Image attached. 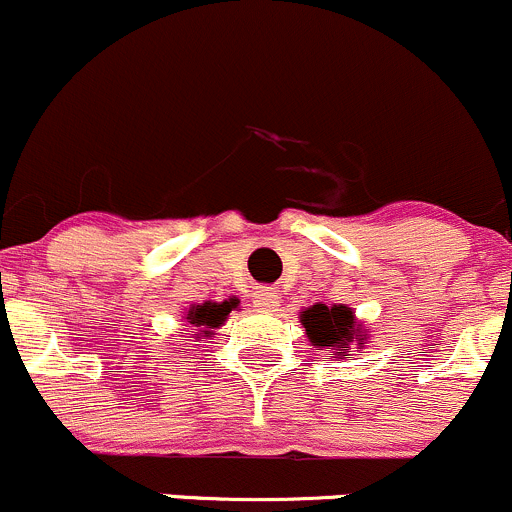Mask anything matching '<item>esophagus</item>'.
<instances>
[{
	"instance_id": "1",
	"label": "esophagus",
	"mask_w": 512,
	"mask_h": 512,
	"mask_svg": "<svg viewBox=\"0 0 512 512\" xmlns=\"http://www.w3.org/2000/svg\"><path fill=\"white\" fill-rule=\"evenodd\" d=\"M252 304H255L257 309H262V311H272V309H277V306H279V297H277V292H274V289L262 287V289H257L255 297H252Z\"/></svg>"
}]
</instances>
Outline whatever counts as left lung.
<instances>
[{
  "mask_svg": "<svg viewBox=\"0 0 512 512\" xmlns=\"http://www.w3.org/2000/svg\"><path fill=\"white\" fill-rule=\"evenodd\" d=\"M301 324H304L306 336H309V341L314 343L316 351L324 346L343 348V351H346L353 333H358L353 311L343 304L338 306L314 304L311 309L301 311Z\"/></svg>",
  "mask_w": 512,
  "mask_h": 512,
  "instance_id": "1",
  "label": "left lung"
}]
</instances>
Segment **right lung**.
<instances>
[{
    "label": "right lung",
    "mask_w": 512,
    "mask_h": 512,
    "mask_svg": "<svg viewBox=\"0 0 512 512\" xmlns=\"http://www.w3.org/2000/svg\"><path fill=\"white\" fill-rule=\"evenodd\" d=\"M233 306H235V299L223 301V304H211V301H206L203 306H193V309L188 311V319H191L193 326L218 328L225 321V316L233 311ZM206 333H211V331H206Z\"/></svg>",
    "instance_id": "add662e5"
}]
</instances>
